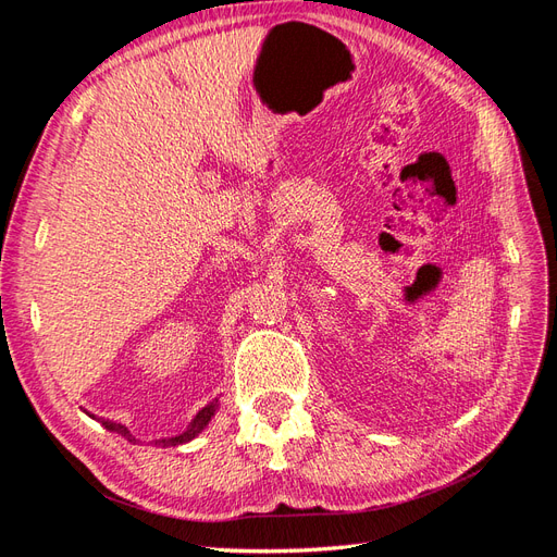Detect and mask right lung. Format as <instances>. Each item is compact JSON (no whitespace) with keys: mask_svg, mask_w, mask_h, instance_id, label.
<instances>
[{"mask_svg":"<svg viewBox=\"0 0 557 557\" xmlns=\"http://www.w3.org/2000/svg\"><path fill=\"white\" fill-rule=\"evenodd\" d=\"M215 409H218V399H213V401H209L205 409H201L195 418H193V423L188 425V430L185 432H181V434H176V436H164V440H156V446H162V448H166V446H178V444H185V442H190V440H195V436L205 430L207 425H209V420L213 418V413H215ZM90 416V413H88ZM90 418H95V416H90ZM102 425L107 428V430H111V432H115V434H121V436H125L127 442H137L132 436V432L125 428V425H121V423H113V420H102Z\"/></svg>","mask_w":557,"mask_h":557,"instance_id":"add662e5","label":"right lung"}]
</instances>
